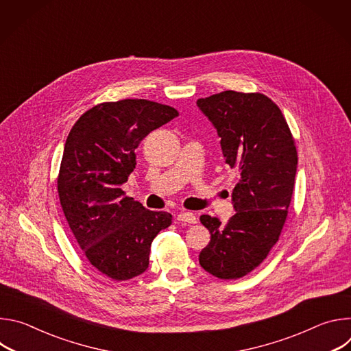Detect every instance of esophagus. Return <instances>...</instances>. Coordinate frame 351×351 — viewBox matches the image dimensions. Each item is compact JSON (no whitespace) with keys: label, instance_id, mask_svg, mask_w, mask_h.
Wrapping results in <instances>:
<instances>
[{"label":"esophagus","instance_id":"esophagus-1","mask_svg":"<svg viewBox=\"0 0 351 351\" xmlns=\"http://www.w3.org/2000/svg\"><path fill=\"white\" fill-rule=\"evenodd\" d=\"M178 221L179 222H184V223H195L197 222V217L193 213L184 211V213H180L178 215Z\"/></svg>","mask_w":351,"mask_h":351}]
</instances>
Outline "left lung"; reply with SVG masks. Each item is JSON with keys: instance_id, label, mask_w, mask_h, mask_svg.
Returning <instances> with one entry per match:
<instances>
[{"instance_id": "1", "label": "left lung", "mask_w": 351, "mask_h": 351, "mask_svg": "<svg viewBox=\"0 0 351 351\" xmlns=\"http://www.w3.org/2000/svg\"><path fill=\"white\" fill-rule=\"evenodd\" d=\"M197 106L221 137L225 162L239 175L232 193L236 214L223 225L199 217L211 240L198 261L218 279H239L279 240L293 195L295 141L279 107L261 93L226 90L197 99Z\"/></svg>"}]
</instances>
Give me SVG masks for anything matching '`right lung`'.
<instances>
[{"mask_svg": "<svg viewBox=\"0 0 351 351\" xmlns=\"http://www.w3.org/2000/svg\"><path fill=\"white\" fill-rule=\"evenodd\" d=\"M179 112L156 101L126 98L86 111L71 129L57 179L68 225L87 261L114 280L148 268L154 237L172 215L149 211L121 186L136 168V148Z\"/></svg>", "mask_w": 351, "mask_h": 351, "instance_id": "add662e5", "label": "right lung"}]
</instances>
